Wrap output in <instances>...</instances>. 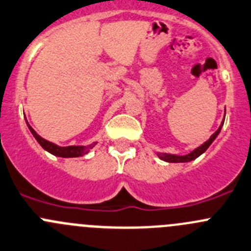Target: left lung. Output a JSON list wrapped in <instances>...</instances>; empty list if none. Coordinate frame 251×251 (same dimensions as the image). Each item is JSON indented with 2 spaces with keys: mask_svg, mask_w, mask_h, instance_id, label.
<instances>
[{
  "mask_svg": "<svg viewBox=\"0 0 251 251\" xmlns=\"http://www.w3.org/2000/svg\"><path fill=\"white\" fill-rule=\"evenodd\" d=\"M223 125V123H222ZM222 125L220 126V128H218L217 131H216L215 133H213L212 136H211V138L208 141H206L203 145H201L200 147H198L196 150H194L193 152L189 153V154L186 155H174V154H167V153H159L158 154V157L160 158V159L165 160V162H169V163H182V162H190V160H194L195 158H198L199 155L202 154L203 152H205L206 150H207L208 147H210L211 143L215 141V138L217 137L218 133H220L221 128H222Z\"/></svg>",
  "mask_w": 251,
  "mask_h": 251,
  "instance_id": "8db88e82",
  "label": "left lung"
}]
</instances>
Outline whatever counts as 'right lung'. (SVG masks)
<instances>
[{
  "instance_id": "obj_1",
  "label": "right lung",
  "mask_w": 251,
  "mask_h": 251,
  "mask_svg": "<svg viewBox=\"0 0 251 251\" xmlns=\"http://www.w3.org/2000/svg\"><path fill=\"white\" fill-rule=\"evenodd\" d=\"M28 127H29V130H30V132L33 133L34 137H35V140L40 143L41 147H43L44 150L48 151V152H50L51 154L57 155V157H64V158L81 157V155L88 153L89 148H92L94 145H96V143H93V145H91L89 147H83V146H69V147H60V146H56L55 143H51V142H49V141L44 140L43 137H40V136H39L38 133H36L35 131L30 127V125H29V124H28Z\"/></svg>"
}]
</instances>
